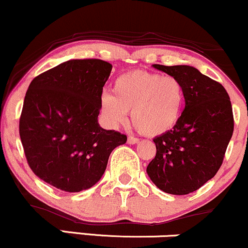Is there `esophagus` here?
Listing matches in <instances>:
<instances>
[{
  "label": "esophagus",
  "mask_w": 248,
  "mask_h": 248,
  "mask_svg": "<svg viewBox=\"0 0 248 248\" xmlns=\"http://www.w3.org/2000/svg\"><path fill=\"white\" fill-rule=\"evenodd\" d=\"M127 142H128L129 145H135V143L139 142V139L134 138V137H128V140H127Z\"/></svg>",
  "instance_id": "obj_1"
}]
</instances>
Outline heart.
Returning <instances> with one entry per match:
<instances>
[{
	"label": "heart",
	"instance_id": "1",
	"mask_svg": "<svg viewBox=\"0 0 248 248\" xmlns=\"http://www.w3.org/2000/svg\"><path fill=\"white\" fill-rule=\"evenodd\" d=\"M185 103V89L172 75L134 70L120 75L113 83V95L103 94L100 110L110 128L132 122L147 137H159L178 124Z\"/></svg>",
	"mask_w": 248,
	"mask_h": 248
}]
</instances>
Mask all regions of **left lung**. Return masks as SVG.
<instances>
[{"mask_svg":"<svg viewBox=\"0 0 248 248\" xmlns=\"http://www.w3.org/2000/svg\"><path fill=\"white\" fill-rule=\"evenodd\" d=\"M153 67L180 80L185 109L172 130L153 140L156 155L147 174L162 192L189 194L211 180L222 164L234 128L232 105L224 87L197 68Z\"/></svg>","mask_w":248,"mask_h":248,"instance_id":"1","label":"left lung"}]
</instances>
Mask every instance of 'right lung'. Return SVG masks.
Returning <instances> with one entry per match:
<instances>
[{
	"label": "right lung",
	"mask_w": 248,
	"mask_h": 248,
	"mask_svg": "<svg viewBox=\"0 0 248 248\" xmlns=\"http://www.w3.org/2000/svg\"><path fill=\"white\" fill-rule=\"evenodd\" d=\"M111 64L69 60L34 78L24 97L20 138L29 167L64 192L93 187L127 137L100 127V100Z\"/></svg>",
	"instance_id": "add662e5"
}]
</instances>
